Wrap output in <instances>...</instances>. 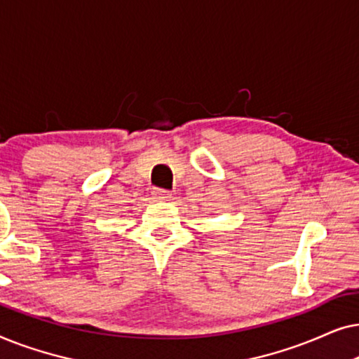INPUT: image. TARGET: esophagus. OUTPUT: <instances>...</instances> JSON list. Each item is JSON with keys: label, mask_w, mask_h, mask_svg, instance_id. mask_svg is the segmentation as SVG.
Wrapping results in <instances>:
<instances>
[{"label": "esophagus", "mask_w": 359, "mask_h": 359, "mask_svg": "<svg viewBox=\"0 0 359 359\" xmlns=\"http://www.w3.org/2000/svg\"><path fill=\"white\" fill-rule=\"evenodd\" d=\"M154 199L156 201H168L171 198V193L170 191H165V189H154Z\"/></svg>", "instance_id": "esophagus-1"}]
</instances>
